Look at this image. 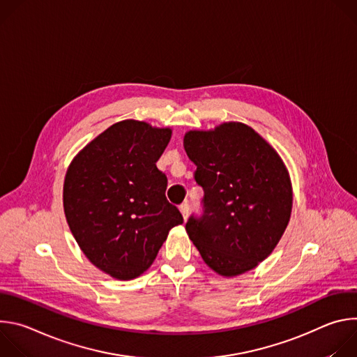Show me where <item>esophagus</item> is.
<instances>
[{
	"instance_id": "esophagus-1",
	"label": "esophagus",
	"mask_w": 357,
	"mask_h": 357,
	"mask_svg": "<svg viewBox=\"0 0 357 357\" xmlns=\"http://www.w3.org/2000/svg\"><path fill=\"white\" fill-rule=\"evenodd\" d=\"M179 211H181V213H182L183 219L186 220V219H188V216H189V211H190V208H189V203H188V202L182 203V205L179 206Z\"/></svg>"
}]
</instances>
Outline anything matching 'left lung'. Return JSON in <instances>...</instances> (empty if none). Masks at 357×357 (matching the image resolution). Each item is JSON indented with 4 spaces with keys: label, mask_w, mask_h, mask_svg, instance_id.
<instances>
[{
    "label": "left lung",
    "mask_w": 357,
    "mask_h": 357,
    "mask_svg": "<svg viewBox=\"0 0 357 357\" xmlns=\"http://www.w3.org/2000/svg\"><path fill=\"white\" fill-rule=\"evenodd\" d=\"M183 146L205 192L202 216L192 215L185 226L203 261L223 277L257 267L291 218L292 188L282 160L243 123L189 131Z\"/></svg>",
    "instance_id": "8db88e82"
}]
</instances>
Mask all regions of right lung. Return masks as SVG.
Wrapping results in <instances>:
<instances>
[{"instance_id": "right-lung-1", "label": "right lung", "mask_w": 357, "mask_h": 357, "mask_svg": "<svg viewBox=\"0 0 357 357\" xmlns=\"http://www.w3.org/2000/svg\"><path fill=\"white\" fill-rule=\"evenodd\" d=\"M171 128L124 120L89 142L65 176L63 208L84 256L117 278L139 277L183 218L167 200L157 168Z\"/></svg>"}]
</instances>
